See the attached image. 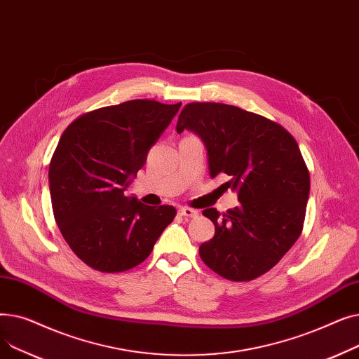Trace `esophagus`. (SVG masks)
<instances>
[{"instance_id": "34e87169", "label": "esophagus", "mask_w": 359, "mask_h": 359, "mask_svg": "<svg viewBox=\"0 0 359 359\" xmlns=\"http://www.w3.org/2000/svg\"><path fill=\"white\" fill-rule=\"evenodd\" d=\"M179 214L182 217H189V218H195L199 215V211L194 210V208H187V206H182V208H179Z\"/></svg>"}]
</instances>
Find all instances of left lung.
<instances>
[{
    "label": "left lung",
    "mask_w": 359,
    "mask_h": 359,
    "mask_svg": "<svg viewBox=\"0 0 359 359\" xmlns=\"http://www.w3.org/2000/svg\"><path fill=\"white\" fill-rule=\"evenodd\" d=\"M177 132L195 130L210 157V176L230 177L240 205L219 214H202L215 236L199 248L210 269L230 280H252L271 271L303 231L310 173L299 147L276 122L237 106L195 102L186 104Z\"/></svg>",
    "instance_id": "8db88e82"
}]
</instances>
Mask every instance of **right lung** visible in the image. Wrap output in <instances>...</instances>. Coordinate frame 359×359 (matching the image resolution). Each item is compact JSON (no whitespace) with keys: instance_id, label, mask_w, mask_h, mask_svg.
Listing matches in <instances>:
<instances>
[{"instance_id":"1","label":"right lung","mask_w":359,"mask_h":359,"mask_svg":"<svg viewBox=\"0 0 359 359\" xmlns=\"http://www.w3.org/2000/svg\"><path fill=\"white\" fill-rule=\"evenodd\" d=\"M180 104L129 100L87 111L64 130L49 163L52 210L87 266L106 273L138 266L175 219V206L153 208L123 192Z\"/></svg>"}]
</instances>
